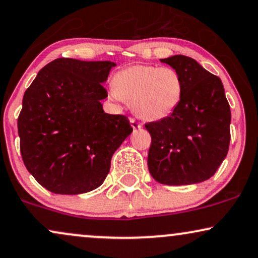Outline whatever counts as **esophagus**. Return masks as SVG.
<instances>
[{"instance_id":"esophagus-1","label":"esophagus","mask_w":258,"mask_h":258,"mask_svg":"<svg viewBox=\"0 0 258 258\" xmlns=\"http://www.w3.org/2000/svg\"><path fill=\"white\" fill-rule=\"evenodd\" d=\"M130 122H131V126H132L133 130H142L143 128V123L137 121L136 119L131 118V119H130Z\"/></svg>"}]
</instances>
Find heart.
<instances>
[{
	"label": "heart",
	"instance_id": "1",
	"mask_svg": "<svg viewBox=\"0 0 258 258\" xmlns=\"http://www.w3.org/2000/svg\"><path fill=\"white\" fill-rule=\"evenodd\" d=\"M184 91L183 79L174 68L138 63L116 72L111 94L130 102L139 118L159 121L177 111Z\"/></svg>",
	"mask_w": 258,
	"mask_h": 258
}]
</instances>
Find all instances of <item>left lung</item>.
I'll list each match as a JSON object with an SVG mask.
<instances>
[{
    "mask_svg": "<svg viewBox=\"0 0 258 258\" xmlns=\"http://www.w3.org/2000/svg\"><path fill=\"white\" fill-rule=\"evenodd\" d=\"M184 81V98L169 118L146 123L149 171L158 183L191 185L214 176L225 159L231 112L222 80L185 55L160 59Z\"/></svg>",
    "mask_w": 258,
    "mask_h": 258,
    "instance_id": "1",
    "label": "left lung"
}]
</instances>
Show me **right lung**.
<instances>
[{"instance_id": "obj_1", "label": "right lung", "mask_w": 258, "mask_h": 258, "mask_svg": "<svg viewBox=\"0 0 258 258\" xmlns=\"http://www.w3.org/2000/svg\"><path fill=\"white\" fill-rule=\"evenodd\" d=\"M115 63L61 57L46 64L25 92L17 119L20 149L37 183L57 195L86 194L107 177L111 159L133 128L101 100Z\"/></svg>"}]
</instances>
